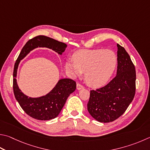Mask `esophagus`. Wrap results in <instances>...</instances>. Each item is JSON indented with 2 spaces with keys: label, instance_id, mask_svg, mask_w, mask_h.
<instances>
[{
  "label": "esophagus",
  "instance_id": "34e87169",
  "mask_svg": "<svg viewBox=\"0 0 150 150\" xmlns=\"http://www.w3.org/2000/svg\"><path fill=\"white\" fill-rule=\"evenodd\" d=\"M84 88V86L82 85V84H81L80 83H77V88L78 90H80V89H82Z\"/></svg>",
  "mask_w": 150,
  "mask_h": 150
}]
</instances>
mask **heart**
<instances>
[{"instance_id": "1", "label": "heart", "mask_w": 150, "mask_h": 150, "mask_svg": "<svg viewBox=\"0 0 150 150\" xmlns=\"http://www.w3.org/2000/svg\"><path fill=\"white\" fill-rule=\"evenodd\" d=\"M115 53L104 49H84L72 55V60L66 62L67 72L79 75L84 72V80L91 86L104 85L112 77L117 67Z\"/></svg>"}]
</instances>
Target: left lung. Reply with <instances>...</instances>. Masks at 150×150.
Wrapping results in <instances>:
<instances>
[{"label":"left lung","mask_w":150,"mask_h":150,"mask_svg":"<svg viewBox=\"0 0 150 150\" xmlns=\"http://www.w3.org/2000/svg\"><path fill=\"white\" fill-rule=\"evenodd\" d=\"M117 75L104 86L91 90L87 108L92 117L101 122L116 120L134 99L136 69L130 56L119 44Z\"/></svg>","instance_id":"8db88e82"}]
</instances>
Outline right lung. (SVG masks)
<instances>
[{"label":"right lung","instance_id":"add662e5","mask_svg":"<svg viewBox=\"0 0 150 150\" xmlns=\"http://www.w3.org/2000/svg\"><path fill=\"white\" fill-rule=\"evenodd\" d=\"M37 47H47L62 54L67 45L45 35H39L29 40L21 50L13 67V91L16 100L28 115L37 120H50L59 115L68 96L75 91L76 82L71 79H60L52 91L39 98H33L22 93L16 79L18 64L30 51Z\"/></svg>","mask_w":150,"mask_h":150}]
</instances>
